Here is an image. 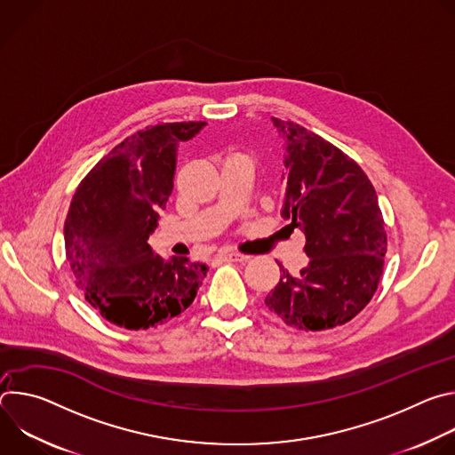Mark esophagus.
Wrapping results in <instances>:
<instances>
[{"label":"esophagus","instance_id":"1","mask_svg":"<svg viewBox=\"0 0 455 455\" xmlns=\"http://www.w3.org/2000/svg\"><path fill=\"white\" fill-rule=\"evenodd\" d=\"M216 261L220 263H244L248 261V255L237 253V251H221L216 255Z\"/></svg>","mask_w":455,"mask_h":455}]
</instances>
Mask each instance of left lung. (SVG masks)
<instances>
[{
	"instance_id": "1",
	"label": "left lung",
	"mask_w": 455,
	"mask_h": 455,
	"mask_svg": "<svg viewBox=\"0 0 455 455\" xmlns=\"http://www.w3.org/2000/svg\"><path fill=\"white\" fill-rule=\"evenodd\" d=\"M272 120L286 146L281 214L306 235L309 259L297 275L279 265L265 304L297 330H331L356 316L378 288L387 251L378 196L339 148L295 122Z\"/></svg>"
}]
</instances>
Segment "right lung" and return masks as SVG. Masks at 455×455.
Returning <instances> with one entry per match:
<instances>
[{"mask_svg": "<svg viewBox=\"0 0 455 455\" xmlns=\"http://www.w3.org/2000/svg\"><path fill=\"white\" fill-rule=\"evenodd\" d=\"M207 122L148 125L115 146L79 183L64 248L81 295L111 323L148 330L185 311L209 268L165 261L148 239L172 192L176 148Z\"/></svg>", "mask_w": 455, "mask_h": 455, "instance_id": "obj_1", "label": "right lung"}]
</instances>
